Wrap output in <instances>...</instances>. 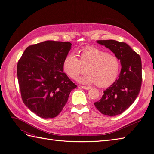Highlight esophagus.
<instances>
[{"label":"esophagus","mask_w":154,"mask_h":154,"mask_svg":"<svg viewBox=\"0 0 154 154\" xmlns=\"http://www.w3.org/2000/svg\"><path fill=\"white\" fill-rule=\"evenodd\" d=\"M81 87L82 88H84V89H85V90H88V89H90V88H91V86H81Z\"/></svg>","instance_id":"obj_1"}]
</instances>
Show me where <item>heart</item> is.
<instances>
[{
    "instance_id": "1",
    "label": "heart",
    "mask_w": 154,
    "mask_h": 154,
    "mask_svg": "<svg viewBox=\"0 0 154 154\" xmlns=\"http://www.w3.org/2000/svg\"><path fill=\"white\" fill-rule=\"evenodd\" d=\"M80 58L73 53L65 57L62 67L67 76L76 79L85 71L88 72L78 81L85 84L96 83L99 87H107L113 83L119 73L121 64L114 54L106 53L98 48H83L78 51Z\"/></svg>"
}]
</instances>
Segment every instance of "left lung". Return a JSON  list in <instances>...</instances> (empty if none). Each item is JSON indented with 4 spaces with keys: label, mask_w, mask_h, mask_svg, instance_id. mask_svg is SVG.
<instances>
[{
    "label": "left lung",
    "mask_w": 154,
    "mask_h": 154,
    "mask_svg": "<svg viewBox=\"0 0 154 154\" xmlns=\"http://www.w3.org/2000/svg\"><path fill=\"white\" fill-rule=\"evenodd\" d=\"M109 49L120 60L122 70L118 78L94 103L101 114L114 116L128 109L139 94L142 82L140 56L125 42L114 40H97Z\"/></svg>",
    "instance_id": "8db88e82"
}]
</instances>
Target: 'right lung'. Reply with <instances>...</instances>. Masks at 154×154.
<instances>
[{
	"instance_id": "add662e5",
	"label": "right lung",
	"mask_w": 154,
	"mask_h": 154,
	"mask_svg": "<svg viewBox=\"0 0 154 154\" xmlns=\"http://www.w3.org/2000/svg\"><path fill=\"white\" fill-rule=\"evenodd\" d=\"M69 42L48 40L29 45L17 64L24 103L39 117L57 116L77 86L63 72V61L71 50Z\"/></svg>"
}]
</instances>
